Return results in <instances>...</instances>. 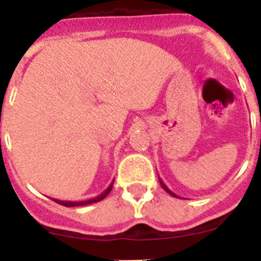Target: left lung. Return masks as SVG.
Here are the masks:
<instances>
[{
	"mask_svg": "<svg viewBox=\"0 0 261 261\" xmlns=\"http://www.w3.org/2000/svg\"><path fill=\"white\" fill-rule=\"evenodd\" d=\"M159 183H161V186H162V188H163V190L166 191V192H167V193H170V195H171V196H174V197H179V196H177L176 193H174V192H172L171 190H168V187L166 186V184L163 183V181L161 180V179H159Z\"/></svg>",
	"mask_w": 261,
	"mask_h": 261,
	"instance_id": "1",
	"label": "left lung"
}]
</instances>
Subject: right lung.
<instances>
[{"instance_id": "right-lung-1", "label": "right lung", "mask_w": 261, "mask_h": 261, "mask_svg": "<svg viewBox=\"0 0 261 261\" xmlns=\"http://www.w3.org/2000/svg\"><path fill=\"white\" fill-rule=\"evenodd\" d=\"M112 186H114V181H112V183L110 184V187H108V188L105 191V192L100 193V195L96 196V197H94V199L85 200V201H62V200H57V199H53V200H55V201H56L57 204L64 205V206H68V208H71V206H84V205L94 204V202H98V201H100V200L105 199L106 196H107L108 193L111 192V190H112Z\"/></svg>"}]
</instances>
